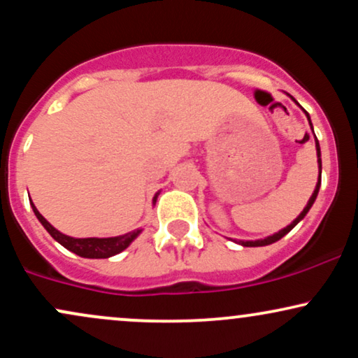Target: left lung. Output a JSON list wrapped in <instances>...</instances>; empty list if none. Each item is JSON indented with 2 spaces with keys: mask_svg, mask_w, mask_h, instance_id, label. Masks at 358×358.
Segmentation results:
<instances>
[{
  "mask_svg": "<svg viewBox=\"0 0 358 358\" xmlns=\"http://www.w3.org/2000/svg\"><path fill=\"white\" fill-rule=\"evenodd\" d=\"M289 97H291V96H289ZM291 99H293L294 102H296V99H294V97H291ZM296 104H298V102H296ZM299 108H301V106H299ZM301 109H303V108H301ZM303 113L306 114L308 122H310V127H311V133H313V136H315V131H313V124H311L310 114H308L305 109H303ZM315 146H316V158H318V182H316V187H315L313 195L310 196V200H308L306 207L303 208V212L299 213V215L296 217V219H294L293 222H291L289 225H286L285 229H281V231H279V232L273 234V236H268V237H264V239H257V241H234V242H237V244L244 245V248H262V245H269V244H273V242H276V241H279V239H282V237H285L287 232L293 231V229L296 227V225L299 224V222H301L303 219H305L306 213L310 212V208H311V207H313V203H315L316 196H318L320 187H322V151H320V143H318V139H316V136H315Z\"/></svg>",
  "mask_w": 358,
  "mask_h": 358,
  "instance_id": "1",
  "label": "left lung"
}]
</instances>
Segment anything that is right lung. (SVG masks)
Masks as SVG:
<instances>
[{"label": "right lung", "instance_id": "add662e5", "mask_svg": "<svg viewBox=\"0 0 358 358\" xmlns=\"http://www.w3.org/2000/svg\"><path fill=\"white\" fill-rule=\"evenodd\" d=\"M159 192L153 196V205L156 203V199H158ZM30 205L34 208V213L36 215V219L40 220V224L43 225L45 231H47L50 236L59 242L60 245H64L65 249H69L71 252L77 254L80 257H87V259H108L116 256V254L122 252V250L127 249L131 245L139 234L143 232V229H136L133 232L122 234V236H116V237H84V239H77V237H71L65 236L60 231H57L55 227L48 222L45 217L36 210V207L31 202L30 199Z\"/></svg>", "mask_w": 358, "mask_h": 358}]
</instances>
